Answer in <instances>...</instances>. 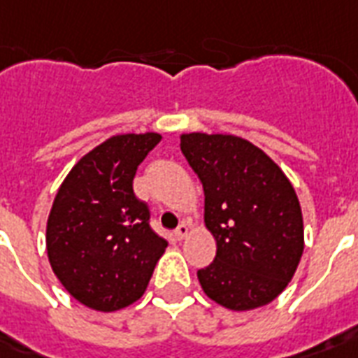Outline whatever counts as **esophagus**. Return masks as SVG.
Wrapping results in <instances>:
<instances>
[{
	"mask_svg": "<svg viewBox=\"0 0 358 358\" xmlns=\"http://www.w3.org/2000/svg\"><path fill=\"white\" fill-rule=\"evenodd\" d=\"M188 235V224H179V226H177V229H176V237L179 241L181 239H185V237H187Z\"/></svg>",
	"mask_w": 358,
	"mask_h": 358,
	"instance_id": "1",
	"label": "esophagus"
}]
</instances>
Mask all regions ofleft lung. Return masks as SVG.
<instances>
[{
    "mask_svg": "<svg viewBox=\"0 0 358 358\" xmlns=\"http://www.w3.org/2000/svg\"><path fill=\"white\" fill-rule=\"evenodd\" d=\"M181 151L203 185L205 226L217 239V256L198 271L205 295L237 312L265 306L289 284L304 250L292 182L239 136L182 134Z\"/></svg>",
    "mask_w": 358,
    "mask_h": 358,
    "instance_id": "8db88e82",
    "label": "left lung"
}]
</instances>
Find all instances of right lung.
<instances>
[{
    "mask_svg": "<svg viewBox=\"0 0 358 358\" xmlns=\"http://www.w3.org/2000/svg\"><path fill=\"white\" fill-rule=\"evenodd\" d=\"M160 138L119 134L96 145L65 177L50 210L52 271L76 301L99 312L138 301L168 246L132 188L138 166Z\"/></svg>",
    "mask_w": 358,
    "mask_h": 358,
    "instance_id": "add662e5",
    "label": "right lung"
}]
</instances>
